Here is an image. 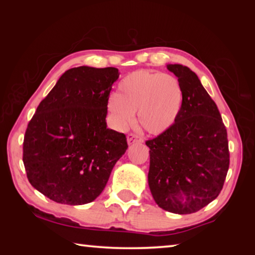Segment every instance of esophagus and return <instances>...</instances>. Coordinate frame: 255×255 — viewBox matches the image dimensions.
Returning <instances> with one entry per match:
<instances>
[{
  "instance_id": "1",
  "label": "esophagus",
  "mask_w": 255,
  "mask_h": 255,
  "mask_svg": "<svg viewBox=\"0 0 255 255\" xmlns=\"http://www.w3.org/2000/svg\"><path fill=\"white\" fill-rule=\"evenodd\" d=\"M127 141L129 145L133 144V143H141V141H143V138H141V136L137 135V133L130 132V133H128V136H127Z\"/></svg>"
}]
</instances>
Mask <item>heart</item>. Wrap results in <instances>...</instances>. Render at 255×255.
Returning <instances> with one entry per match:
<instances>
[{"mask_svg":"<svg viewBox=\"0 0 255 255\" xmlns=\"http://www.w3.org/2000/svg\"><path fill=\"white\" fill-rule=\"evenodd\" d=\"M183 101L178 79L159 72L136 71L120 81L117 96L109 98L107 108L116 127L125 129L138 122L149 133H162L173 126Z\"/></svg>","mask_w":255,"mask_h":255,"instance_id":"heart-1","label":"heart"}]
</instances>
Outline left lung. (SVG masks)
I'll list each match as a JSON object with an SVG mask.
<instances>
[{"label":"left lung","instance_id":"left-lung-1","mask_svg":"<svg viewBox=\"0 0 255 255\" xmlns=\"http://www.w3.org/2000/svg\"><path fill=\"white\" fill-rule=\"evenodd\" d=\"M167 70L178 77L183 101L173 126L146 141L148 185L158 207L187 215L222 191L230 167L227 130L196 73L180 64H170Z\"/></svg>","mask_w":255,"mask_h":255}]
</instances>
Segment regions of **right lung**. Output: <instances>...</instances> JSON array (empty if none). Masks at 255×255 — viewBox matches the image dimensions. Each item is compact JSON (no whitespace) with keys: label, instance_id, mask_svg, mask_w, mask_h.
<instances>
[{"label":"right lung","instance_id":"obj_1","mask_svg":"<svg viewBox=\"0 0 255 255\" xmlns=\"http://www.w3.org/2000/svg\"><path fill=\"white\" fill-rule=\"evenodd\" d=\"M118 77L115 67L71 68L38 106L22 159L29 182L49 199L73 206L93 201L128 148L126 135L106 123Z\"/></svg>","mask_w":255,"mask_h":255}]
</instances>
